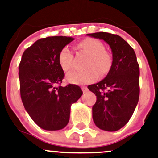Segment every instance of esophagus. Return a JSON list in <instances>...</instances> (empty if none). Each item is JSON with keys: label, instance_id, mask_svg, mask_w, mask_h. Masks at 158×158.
<instances>
[{"label": "esophagus", "instance_id": "34e87169", "mask_svg": "<svg viewBox=\"0 0 158 158\" xmlns=\"http://www.w3.org/2000/svg\"><path fill=\"white\" fill-rule=\"evenodd\" d=\"M81 89H82V92H83V93H86V92L88 91V88L86 87V86H81Z\"/></svg>", "mask_w": 158, "mask_h": 158}]
</instances>
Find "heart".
Listing matches in <instances>:
<instances>
[{
    "label": "heart",
    "instance_id": "heart-1",
    "mask_svg": "<svg viewBox=\"0 0 158 158\" xmlns=\"http://www.w3.org/2000/svg\"><path fill=\"white\" fill-rule=\"evenodd\" d=\"M77 49L88 55L85 67L82 71H72L67 74V81L72 84H87L96 80L98 75L106 76L113 65V58L109 52L105 50L104 45L100 41L88 38L77 44ZM58 62L64 71L72 68L73 55L67 46L62 48L58 54Z\"/></svg>",
    "mask_w": 158,
    "mask_h": 158
}]
</instances>
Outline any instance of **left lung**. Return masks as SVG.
<instances>
[{
    "mask_svg": "<svg viewBox=\"0 0 158 158\" xmlns=\"http://www.w3.org/2000/svg\"><path fill=\"white\" fill-rule=\"evenodd\" d=\"M87 35L107 42L113 53V65L107 76L88 89L97 97L92 108L95 125L116 131L129 121L139 102V66L135 52L119 35L106 32Z\"/></svg>",
    "mask_w": 158,
    "mask_h": 158,
    "instance_id": "8db88e82",
    "label": "left lung"
}]
</instances>
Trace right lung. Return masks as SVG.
Listing matches in <instances>:
<instances>
[{
    "instance_id": "add662e5",
    "label": "right lung",
    "mask_w": 158,
    "mask_h": 158,
    "mask_svg": "<svg viewBox=\"0 0 158 158\" xmlns=\"http://www.w3.org/2000/svg\"><path fill=\"white\" fill-rule=\"evenodd\" d=\"M73 40L65 36L41 38L24 51L21 58V99L31 119L44 130L64 128L69 121L71 106L82 94L77 85L59 86L64 73L58 62V54Z\"/></svg>"
}]
</instances>
